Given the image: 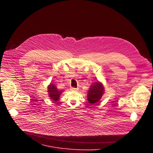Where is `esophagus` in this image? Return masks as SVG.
<instances>
[{
	"mask_svg": "<svg viewBox=\"0 0 153 153\" xmlns=\"http://www.w3.org/2000/svg\"><path fill=\"white\" fill-rule=\"evenodd\" d=\"M70 90H71V91H77L78 89L76 88H74V87H71V88H70Z\"/></svg>",
	"mask_w": 153,
	"mask_h": 153,
	"instance_id": "obj_1",
	"label": "esophagus"
}]
</instances>
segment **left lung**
<instances>
[{
  "label": "left lung",
  "instance_id": "1",
  "mask_svg": "<svg viewBox=\"0 0 153 153\" xmlns=\"http://www.w3.org/2000/svg\"><path fill=\"white\" fill-rule=\"evenodd\" d=\"M104 93V88L101 83L99 82L91 86L88 90V100L90 103L93 104L99 102Z\"/></svg>",
  "mask_w": 153,
  "mask_h": 153
}]
</instances>
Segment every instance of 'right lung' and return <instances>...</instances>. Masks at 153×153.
I'll list each match as a JSON object with an SVG mask.
<instances>
[{"label": "right lung", "instance_id": "obj_1", "mask_svg": "<svg viewBox=\"0 0 153 153\" xmlns=\"http://www.w3.org/2000/svg\"><path fill=\"white\" fill-rule=\"evenodd\" d=\"M48 91L49 93V96L52 99V100L54 102L57 101L59 99L62 91H59L58 89L56 88V86L53 83L50 84V85L48 86Z\"/></svg>", "mask_w": 153, "mask_h": 153}]
</instances>
